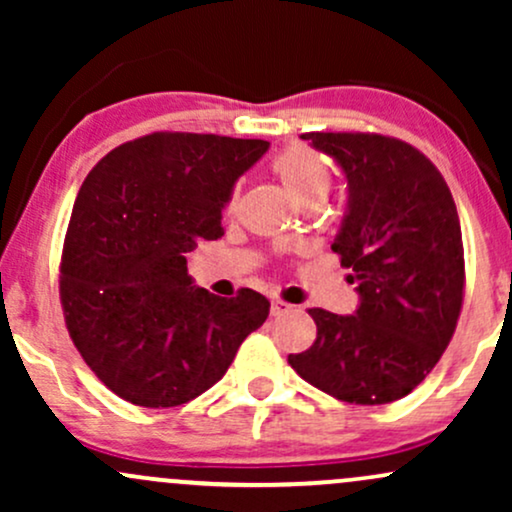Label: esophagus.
Listing matches in <instances>:
<instances>
[{"label":"esophagus","mask_w":512,"mask_h":512,"mask_svg":"<svg viewBox=\"0 0 512 512\" xmlns=\"http://www.w3.org/2000/svg\"><path fill=\"white\" fill-rule=\"evenodd\" d=\"M289 310H293V305L284 303V301H272V315H284V313H289Z\"/></svg>","instance_id":"34e87169"}]
</instances>
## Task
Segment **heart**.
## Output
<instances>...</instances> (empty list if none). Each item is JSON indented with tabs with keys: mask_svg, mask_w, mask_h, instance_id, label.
<instances>
[{
	"mask_svg": "<svg viewBox=\"0 0 512 512\" xmlns=\"http://www.w3.org/2000/svg\"><path fill=\"white\" fill-rule=\"evenodd\" d=\"M272 173L301 207H308V204L320 207L332 190L330 166L308 146H289L279 156H274ZM233 202L236 197L231 199V207Z\"/></svg>",
	"mask_w": 512,
	"mask_h": 512,
	"instance_id": "heart-1",
	"label": "heart"
}]
</instances>
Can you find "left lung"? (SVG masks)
Instances as JSON below:
<instances>
[{
    "label": "left lung",
    "mask_w": 512,
    "mask_h": 512,
    "mask_svg": "<svg viewBox=\"0 0 512 512\" xmlns=\"http://www.w3.org/2000/svg\"><path fill=\"white\" fill-rule=\"evenodd\" d=\"M346 178L332 250L351 269L354 315L310 310L317 339L291 368L351 404L409 395L443 356L462 308L464 252L443 175L414 146L380 134H303Z\"/></svg>",
    "instance_id": "left-lung-1"
}]
</instances>
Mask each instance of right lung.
I'll return each mask as SVG.
<instances>
[{
	"mask_svg": "<svg viewBox=\"0 0 512 512\" xmlns=\"http://www.w3.org/2000/svg\"><path fill=\"white\" fill-rule=\"evenodd\" d=\"M262 139L156 132L117 146L76 195L62 255L69 337L88 368L137 407H178L219 383L269 315L262 293L219 298L185 255L223 236L221 211Z\"/></svg>",
	"mask_w": 512,
	"mask_h": 512,
	"instance_id": "add662e5",
	"label": "right lung"
}]
</instances>
